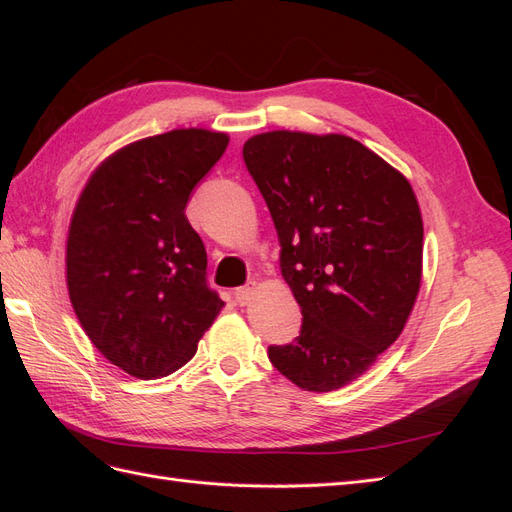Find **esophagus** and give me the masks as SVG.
Segmentation results:
<instances>
[{
    "label": "esophagus",
    "instance_id": "34e87169",
    "mask_svg": "<svg viewBox=\"0 0 512 512\" xmlns=\"http://www.w3.org/2000/svg\"><path fill=\"white\" fill-rule=\"evenodd\" d=\"M254 297H256V284H247V286H243V288H237V290H235V299H237V303H239V305L252 303V301H254Z\"/></svg>",
    "mask_w": 512,
    "mask_h": 512
}]
</instances>
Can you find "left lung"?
I'll return each mask as SVG.
<instances>
[{"label": "left lung", "mask_w": 512, "mask_h": 512, "mask_svg": "<svg viewBox=\"0 0 512 512\" xmlns=\"http://www.w3.org/2000/svg\"><path fill=\"white\" fill-rule=\"evenodd\" d=\"M280 239L301 331L269 346L305 391L342 389L374 365L421 288L423 220L408 179L359 141L277 130L243 145Z\"/></svg>", "instance_id": "1"}]
</instances>
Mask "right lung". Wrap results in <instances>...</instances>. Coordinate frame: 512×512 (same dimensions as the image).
Wrapping results in <instances>:
<instances>
[{"label":"right lung","mask_w":512,"mask_h":512,"mask_svg":"<svg viewBox=\"0 0 512 512\" xmlns=\"http://www.w3.org/2000/svg\"><path fill=\"white\" fill-rule=\"evenodd\" d=\"M226 145V134L196 128L143 138L102 162L76 203L66 250L74 314L130 376L183 367L224 305L185 207Z\"/></svg>","instance_id":"1"}]
</instances>
